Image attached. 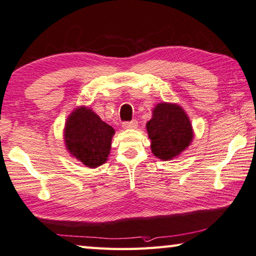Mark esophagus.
I'll list each match as a JSON object with an SVG mask.
<instances>
[{
	"label": "esophagus",
	"mask_w": 256,
	"mask_h": 256,
	"mask_svg": "<svg viewBox=\"0 0 256 256\" xmlns=\"http://www.w3.org/2000/svg\"><path fill=\"white\" fill-rule=\"evenodd\" d=\"M137 126H138L137 120L124 121V122H122V128H124V129H135V128H137Z\"/></svg>",
	"instance_id": "1"
}]
</instances>
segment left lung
Instances as JSON below:
<instances>
[{
	"label": "left lung",
	"mask_w": 256,
	"mask_h": 256,
	"mask_svg": "<svg viewBox=\"0 0 256 256\" xmlns=\"http://www.w3.org/2000/svg\"><path fill=\"white\" fill-rule=\"evenodd\" d=\"M153 154L163 160L176 158L190 145L194 137L190 120L181 106L158 103L146 124Z\"/></svg>",
	"instance_id": "obj_1"
}]
</instances>
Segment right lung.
Here are the masks:
<instances>
[{"label": "right lung", "mask_w": 256, "mask_h": 256, "mask_svg": "<svg viewBox=\"0 0 256 256\" xmlns=\"http://www.w3.org/2000/svg\"><path fill=\"white\" fill-rule=\"evenodd\" d=\"M114 129L88 108H80L68 116L65 127L67 150L88 168L100 166L110 154Z\"/></svg>", "instance_id": "obj_1"}]
</instances>
